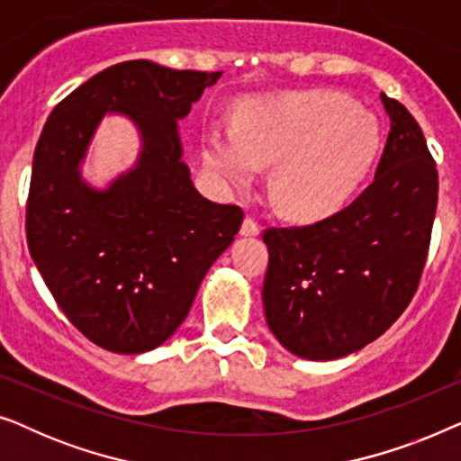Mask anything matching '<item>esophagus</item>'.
Here are the masks:
<instances>
[{
    "label": "esophagus",
    "instance_id": "esophagus-1",
    "mask_svg": "<svg viewBox=\"0 0 461 461\" xmlns=\"http://www.w3.org/2000/svg\"><path fill=\"white\" fill-rule=\"evenodd\" d=\"M260 232H262V224L258 222L256 218L248 216L243 220V224H241V235L243 237H256V235H260Z\"/></svg>",
    "mask_w": 461,
    "mask_h": 461
}]
</instances>
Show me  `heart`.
I'll use <instances>...</instances> for the list:
<instances>
[{
  "instance_id": "obj_1",
  "label": "heart",
  "mask_w": 461,
  "mask_h": 461,
  "mask_svg": "<svg viewBox=\"0 0 461 461\" xmlns=\"http://www.w3.org/2000/svg\"><path fill=\"white\" fill-rule=\"evenodd\" d=\"M377 149V119L338 92L258 100L243 109L239 131L212 123L203 134V163L218 186L248 188L260 163L275 161L270 193L295 216L344 205L367 178Z\"/></svg>"
}]
</instances>
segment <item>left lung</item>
I'll return each instance as SVG.
<instances>
[{
	"instance_id": "obj_1",
	"label": "left lung",
	"mask_w": 461,
	"mask_h": 461,
	"mask_svg": "<svg viewBox=\"0 0 461 461\" xmlns=\"http://www.w3.org/2000/svg\"><path fill=\"white\" fill-rule=\"evenodd\" d=\"M371 185L333 216L267 229L262 300L275 338L295 357L333 361L374 342L418 292L438 201L426 138L399 100Z\"/></svg>"
}]
</instances>
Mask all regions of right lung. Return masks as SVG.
Segmentation results:
<instances>
[{
	"label": "right lung",
	"instance_id": "right-lung-1",
	"mask_svg": "<svg viewBox=\"0 0 461 461\" xmlns=\"http://www.w3.org/2000/svg\"><path fill=\"white\" fill-rule=\"evenodd\" d=\"M220 75L119 62L60 100L43 125L27 201L29 251L60 311L100 348L138 355L166 342L241 229V207L205 199L180 159L178 119ZM106 112L137 123L143 150L130 173L96 192L78 166Z\"/></svg>",
	"mask_w": 461,
	"mask_h": 461
}]
</instances>
